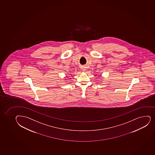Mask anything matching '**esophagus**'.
I'll return each mask as SVG.
<instances>
[{"label": "esophagus", "mask_w": 155, "mask_h": 155, "mask_svg": "<svg viewBox=\"0 0 155 155\" xmlns=\"http://www.w3.org/2000/svg\"><path fill=\"white\" fill-rule=\"evenodd\" d=\"M82 70H83V71H85V70L84 68H82Z\"/></svg>", "instance_id": "esophagus-1"}]
</instances>
